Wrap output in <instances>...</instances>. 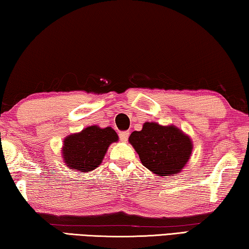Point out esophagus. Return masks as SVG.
Here are the masks:
<instances>
[{"mask_svg":"<svg viewBox=\"0 0 249 249\" xmlns=\"http://www.w3.org/2000/svg\"><path fill=\"white\" fill-rule=\"evenodd\" d=\"M119 138L122 142H127L129 138V131H122L119 133Z\"/></svg>","mask_w":249,"mask_h":249,"instance_id":"esophagus-1","label":"esophagus"}]
</instances>
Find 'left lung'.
<instances>
[{
  "label": "left lung",
  "instance_id": "left-lung-1",
  "mask_svg": "<svg viewBox=\"0 0 249 249\" xmlns=\"http://www.w3.org/2000/svg\"><path fill=\"white\" fill-rule=\"evenodd\" d=\"M129 142L146 169L158 177L177 175L189 161L193 144L190 137L174 125L145 122L141 131H133Z\"/></svg>",
  "mask_w": 249,
  "mask_h": 249
}]
</instances>
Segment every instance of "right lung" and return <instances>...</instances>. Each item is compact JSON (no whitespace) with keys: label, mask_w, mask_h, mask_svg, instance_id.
<instances>
[{"label":"right lung","mask_w":249,"mask_h":249,"mask_svg":"<svg viewBox=\"0 0 249 249\" xmlns=\"http://www.w3.org/2000/svg\"><path fill=\"white\" fill-rule=\"evenodd\" d=\"M117 141L118 134L111 127H87L65 138L62 152L64 161L72 171L90 172L103 162L109 145Z\"/></svg>","instance_id":"1"}]
</instances>
